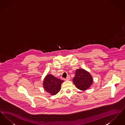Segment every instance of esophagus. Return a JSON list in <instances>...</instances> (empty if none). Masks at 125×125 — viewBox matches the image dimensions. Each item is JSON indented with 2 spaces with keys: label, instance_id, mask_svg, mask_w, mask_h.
I'll use <instances>...</instances> for the list:
<instances>
[{
  "label": "esophagus",
  "instance_id": "obj_1",
  "mask_svg": "<svg viewBox=\"0 0 125 125\" xmlns=\"http://www.w3.org/2000/svg\"><path fill=\"white\" fill-rule=\"evenodd\" d=\"M70 79V77L68 75V76H67V77L65 79V80H66V81H68V80H69Z\"/></svg>",
  "mask_w": 125,
  "mask_h": 125
}]
</instances>
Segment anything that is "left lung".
<instances>
[{
	"label": "left lung",
	"mask_w": 125,
	"mask_h": 125,
	"mask_svg": "<svg viewBox=\"0 0 125 125\" xmlns=\"http://www.w3.org/2000/svg\"><path fill=\"white\" fill-rule=\"evenodd\" d=\"M73 81L78 89L85 90L91 86L93 80L89 72L83 69H77L75 71V74Z\"/></svg>",
	"instance_id": "8db88e82"
}]
</instances>
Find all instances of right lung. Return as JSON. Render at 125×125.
Returning a JSON list of instances; mask_svg holds the SVG:
<instances>
[{
    "mask_svg": "<svg viewBox=\"0 0 125 125\" xmlns=\"http://www.w3.org/2000/svg\"><path fill=\"white\" fill-rule=\"evenodd\" d=\"M63 82L64 81L58 79L51 74H47L43 81V88L50 95H55L60 91L61 85Z\"/></svg>",
    "mask_w": 125,
    "mask_h": 125,
    "instance_id": "add662e5",
    "label": "right lung"
}]
</instances>
